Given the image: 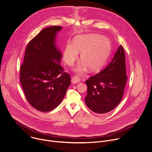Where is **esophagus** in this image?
<instances>
[{"label":"esophagus","mask_w":152,"mask_h":152,"mask_svg":"<svg viewBox=\"0 0 152 152\" xmlns=\"http://www.w3.org/2000/svg\"><path fill=\"white\" fill-rule=\"evenodd\" d=\"M72 83H73V84H76V83H77L80 82V79L79 78L78 76H74L72 79V80H71Z\"/></svg>","instance_id":"obj_1"}]
</instances>
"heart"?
<instances>
[{
	"mask_svg": "<svg viewBox=\"0 0 152 152\" xmlns=\"http://www.w3.org/2000/svg\"><path fill=\"white\" fill-rule=\"evenodd\" d=\"M111 44L108 38L99 35L89 34L76 37L73 44L68 42L63 51V60L69 66H73L80 54L82 63L75 72L82 75L89 69L91 72L100 70L105 64L110 51Z\"/></svg>",
	"mask_w": 152,
	"mask_h": 152,
	"instance_id": "heart-1",
	"label": "heart"
}]
</instances>
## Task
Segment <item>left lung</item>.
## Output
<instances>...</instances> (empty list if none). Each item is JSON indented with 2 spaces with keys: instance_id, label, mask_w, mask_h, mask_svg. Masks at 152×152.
Masks as SVG:
<instances>
[{
  "instance_id": "obj_1",
  "label": "left lung",
  "mask_w": 152,
  "mask_h": 152,
  "mask_svg": "<svg viewBox=\"0 0 152 152\" xmlns=\"http://www.w3.org/2000/svg\"><path fill=\"white\" fill-rule=\"evenodd\" d=\"M127 80L124 48L120 45L110 63L101 72L85 81V103L93 112L107 113L121 102Z\"/></svg>"
}]
</instances>
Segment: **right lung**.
Listing matches in <instances>:
<instances>
[{
  "label": "right lung",
  "mask_w": 152,
  "mask_h": 152,
  "mask_svg": "<svg viewBox=\"0 0 152 152\" xmlns=\"http://www.w3.org/2000/svg\"><path fill=\"white\" fill-rule=\"evenodd\" d=\"M61 26L44 28L28 43L23 64L20 68V81L25 95L35 109L48 112L63 99L70 85V75L63 72L62 54L56 45L57 32Z\"/></svg>",
  "instance_id": "obj_1"
}]
</instances>
